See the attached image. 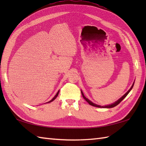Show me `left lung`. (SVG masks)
Returning a JSON list of instances; mask_svg holds the SVG:
<instances>
[{"instance_id":"8db88e82","label":"left lung","mask_w":146,"mask_h":146,"mask_svg":"<svg viewBox=\"0 0 146 146\" xmlns=\"http://www.w3.org/2000/svg\"><path fill=\"white\" fill-rule=\"evenodd\" d=\"M134 82L133 83V84H132V86L131 87V88H130L129 90L125 94L123 95L122 97L121 98H120L119 100H118L117 101H116V102H115L114 103H113V104H110V105H104V106H101V105H97V104H95V103H94V102H92V101H90L89 100V99H88L87 98H86L85 97V95H84V94H83V92L81 90V93H82V96H83V98L85 99V100L88 102V103L90 105H92V106H94V107H98V108H113V107H115V106H117V105H118V104H119L121 102H122L123 99H124L125 97H126V96L128 94H129V93L131 92V90L132 89V88H133V86H134Z\"/></svg>"}]
</instances>
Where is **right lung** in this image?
<instances>
[{
	"mask_svg": "<svg viewBox=\"0 0 146 146\" xmlns=\"http://www.w3.org/2000/svg\"><path fill=\"white\" fill-rule=\"evenodd\" d=\"M59 92H60V90H58V92H57V94H56V95L54 96V97H53V98H52V99H51V100H50V101H49V102H46V103H50V102H52V101H53L54 100H55V99H56V98L57 97H58V94H59ZM46 103H45V104H46Z\"/></svg>",
	"mask_w": 146,
	"mask_h": 146,
	"instance_id": "obj_1",
	"label": "right lung"
}]
</instances>
